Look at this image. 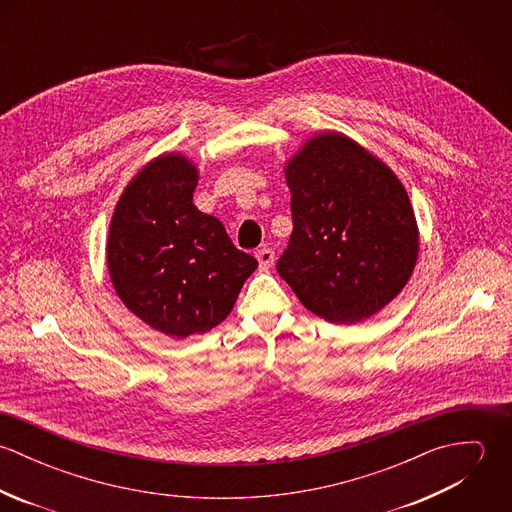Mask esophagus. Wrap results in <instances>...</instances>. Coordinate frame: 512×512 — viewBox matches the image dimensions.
Listing matches in <instances>:
<instances>
[{
    "mask_svg": "<svg viewBox=\"0 0 512 512\" xmlns=\"http://www.w3.org/2000/svg\"><path fill=\"white\" fill-rule=\"evenodd\" d=\"M274 250L272 248H262V250H258L256 252V258H258V262H260V268H270L272 264H274Z\"/></svg>",
    "mask_w": 512,
    "mask_h": 512,
    "instance_id": "34e87169",
    "label": "esophagus"
}]
</instances>
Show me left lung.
Listing matches in <instances>:
<instances>
[{
	"mask_svg": "<svg viewBox=\"0 0 512 512\" xmlns=\"http://www.w3.org/2000/svg\"><path fill=\"white\" fill-rule=\"evenodd\" d=\"M293 232L278 274L331 323H359L408 284L420 252L412 203L396 173L339 132L309 138L288 159Z\"/></svg>",
	"mask_w": 512,
	"mask_h": 512,
	"instance_id": "8db88e82",
	"label": "left lung"
}]
</instances>
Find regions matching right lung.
<instances>
[{
	"mask_svg": "<svg viewBox=\"0 0 512 512\" xmlns=\"http://www.w3.org/2000/svg\"><path fill=\"white\" fill-rule=\"evenodd\" d=\"M199 169L161 153L126 185L110 220L106 264L124 305L151 329L185 339L217 327L258 262L219 219L193 205Z\"/></svg>",
	"mask_w": 512,
	"mask_h": 512,
	"instance_id": "obj_1",
	"label": "right lung"
}]
</instances>
